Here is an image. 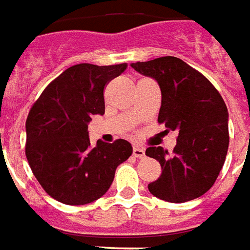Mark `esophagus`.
Returning a JSON list of instances; mask_svg holds the SVG:
<instances>
[{
    "label": "esophagus",
    "instance_id": "obj_1",
    "mask_svg": "<svg viewBox=\"0 0 250 250\" xmlns=\"http://www.w3.org/2000/svg\"><path fill=\"white\" fill-rule=\"evenodd\" d=\"M133 156L137 158H144L145 157V150L140 146H133Z\"/></svg>",
    "mask_w": 250,
    "mask_h": 250
}]
</instances>
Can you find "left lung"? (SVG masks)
Listing matches in <instances>:
<instances>
[{"instance_id": "obj_1", "label": "left lung", "mask_w": 250, "mask_h": 250, "mask_svg": "<svg viewBox=\"0 0 250 250\" xmlns=\"http://www.w3.org/2000/svg\"><path fill=\"white\" fill-rule=\"evenodd\" d=\"M143 76L156 80L161 89L158 123L178 130L173 154L149 146L163 173L147 185L153 196L167 202L190 201L213 187L225 163L229 146L227 105L207 77L172 56L133 62Z\"/></svg>"}]
</instances>
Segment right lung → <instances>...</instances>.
Returning a JSON list of instances; mask_svg holds the SVG:
<instances>
[{
    "mask_svg": "<svg viewBox=\"0 0 250 250\" xmlns=\"http://www.w3.org/2000/svg\"><path fill=\"white\" fill-rule=\"evenodd\" d=\"M126 63H78L49 83L26 120L25 153L33 174L50 197L85 205L103 197L120 164L132 156L126 140L90 146L87 124L105 113L104 87Z\"/></svg>",
    "mask_w": 250,
    "mask_h": 250,
    "instance_id": "add662e5",
    "label": "right lung"
}]
</instances>
